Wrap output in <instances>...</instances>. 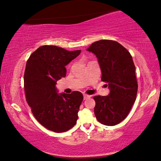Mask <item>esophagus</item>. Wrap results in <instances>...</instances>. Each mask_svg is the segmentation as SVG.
<instances>
[{
	"mask_svg": "<svg viewBox=\"0 0 161 161\" xmlns=\"http://www.w3.org/2000/svg\"><path fill=\"white\" fill-rule=\"evenodd\" d=\"M91 96H89V95H87V94H83V99H88V98H90Z\"/></svg>",
	"mask_w": 161,
	"mask_h": 161,
	"instance_id": "esophagus-1",
	"label": "esophagus"
}]
</instances>
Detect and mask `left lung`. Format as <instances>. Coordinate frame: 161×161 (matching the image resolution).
<instances>
[{
    "label": "left lung",
    "instance_id": "left-lung-1",
    "mask_svg": "<svg viewBox=\"0 0 161 161\" xmlns=\"http://www.w3.org/2000/svg\"><path fill=\"white\" fill-rule=\"evenodd\" d=\"M98 59L102 80L109 89L108 96H96L94 114L99 123L115 125L127 117L136 98L137 84L135 65L131 55L118 42L101 40L87 49Z\"/></svg>",
    "mask_w": 161,
    "mask_h": 161
}]
</instances>
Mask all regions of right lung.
Listing matches in <instances>:
<instances>
[{"instance_id": "add662e5", "label": "right lung", "mask_w": 161, "mask_h": 161, "mask_svg": "<svg viewBox=\"0 0 161 161\" xmlns=\"http://www.w3.org/2000/svg\"><path fill=\"white\" fill-rule=\"evenodd\" d=\"M56 46H42L30 55L24 75L26 99L37 120L50 131H67L75 125L83 97L79 92L58 93L57 81L65 66L80 53Z\"/></svg>"}]
</instances>
